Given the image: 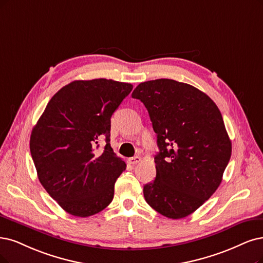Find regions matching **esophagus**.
<instances>
[{
    "label": "esophagus",
    "mask_w": 263,
    "mask_h": 263,
    "mask_svg": "<svg viewBox=\"0 0 263 263\" xmlns=\"http://www.w3.org/2000/svg\"><path fill=\"white\" fill-rule=\"evenodd\" d=\"M128 161H129V163H131V164H137V163H139V162L141 161V157H140V156H134V157L129 158Z\"/></svg>",
    "instance_id": "1"
}]
</instances>
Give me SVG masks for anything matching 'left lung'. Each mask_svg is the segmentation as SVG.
I'll return each instance as SVG.
<instances>
[{"instance_id":"8db88e82","label":"left lung","mask_w":263,"mask_h":263,"mask_svg":"<svg viewBox=\"0 0 263 263\" xmlns=\"http://www.w3.org/2000/svg\"><path fill=\"white\" fill-rule=\"evenodd\" d=\"M132 97L146 107L159 148L145 200L164 217L185 218L217 191L230 161L222 115L207 94L171 79L142 82Z\"/></svg>"}]
</instances>
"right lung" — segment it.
Instances as JSON below:
<instances>
[{
	"label": "right lung",
	"mask_w": 263,
	"mask_h": 263,
	"mask_svg": "<svg viewBox=\"0 0 263 263\" xmlns=\"http://www.w3.org/2000/svg\"><path fill=\"white\" fill-rule=\"evenodd\" d=\"M132 89L110 79L72 81L52 97L32 129L39 181L74 217L99 213L114 198L116 180L126 166L110 146V118ZM102 139L106 145L97 152Z\"/></svg>",
	"instance_id": "obj_1"
}]
</instances>
